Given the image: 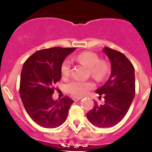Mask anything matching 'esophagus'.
I'll list each match as a JSON object with an SVG mask.
<instances>
[{
  "mask_svg": "<svg viewBox=\"0 0 152 152\" xmlns=\"http://www.w3.org/2000/svg\"><path fill=\"white\" fill-rule=\"evenodd\" d=\"M82 99L81 97H73V100L74 101V102H78V101H79L80 99Z\"/></svg>",
  "mask_w": 152,
  "mask_h": 152,
  "instance_id": "esophagus-1",
  "label": "esophagus"
}]
</instances>
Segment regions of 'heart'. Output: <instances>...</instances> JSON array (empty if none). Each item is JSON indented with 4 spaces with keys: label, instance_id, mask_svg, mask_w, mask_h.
Wrapping results in <instances>:
<instances>
[{
    "label": "heart",
    "instance_id": "obj_1",
    "mask_svg": "<svg viewBox=\"0 0 152 152\" xmlns=\"http://www.w3.org/2000/svg\"><path fill=\"white\" fill-rule=\"evenodd\" d=\"M77 62L82 64L90 70V73L93 77L97 80H102L109 74L110 67L108 62L100 60L97 53L92 51H84L79 53L74 57ZM71 63L69 59H65L61 65L60 71L62 77L67 78L70 76ZM95 87L93 82L87 81L82 82L79 80H72L66 85L68 93L75 97H80L85 95L89 90Z\"/></svg>",
    "mask_w": 152,
    "mask_h": 152
}]
</instances>
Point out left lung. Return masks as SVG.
I'll return each instance as SVG.
<instances>
[{"label": "left lung", "mask_w": 152, "mask_h": 152, "mask_svg": "<svg viewBox=\"0 0 152 152\" xmlns=\"http://www.w3.org/2000/svg\"><path fill=\"white\" fill-rule=\"evenodd\" d=\"M103 50L112 67L107 82L96 90L99 99L104 96V104L95 101L87 117L96 126L108 128L118 124L128 112L135 94V78L134 66L124 53L108 47Z\"/></svg>", "instance_id": "1"}]
</instances>
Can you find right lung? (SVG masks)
Masks as SVG:
<instances>
[{"instance_id": "1", "label": "right lung", "mask_w": 152, "mask_h": 152, "mask_svg": "<svg viewBox=\"0 0 152 152\" xmlns=\"http://www.w3.org/2000/svg\"><path fill=\"white\" fill-rule=\"evenodd\" d=\"M75 48L54 47L37 50L24 62L20 95L31 118L40 126L53 129L66 121L73 101L68 96L54 101L53 86L62 77L60 67Z\"/></svg>"}]
</instances>
